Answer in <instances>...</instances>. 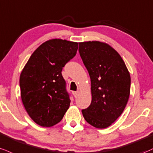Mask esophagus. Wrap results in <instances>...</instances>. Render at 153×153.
Here are the masks:
<instances>
[{
    "instance_id": "34e87169",
    "label": "esophagus",
    "mask_w": 153,
    "mask_h": 153,
    "mask_svg": "<svg viewBox=\"0 0 153 153\" xmlns=\"http://www.w3.org/2000/svg\"><path fill=\"white\" fill-rule=\"evenodd\" d=\"M78 91H73V95H74V97H78Z\"/></svg>"
}]
</instances>
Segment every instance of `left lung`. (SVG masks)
<instances>
[{"mask_svg":"<svg viewBox=\"0 0 153 153\" xmlns=\"http://www.w3.org/2000/svg\"><path fill=\"white\" fill-rule=\"evenodd\" d=\"M79 53L91 81L92 101L82 110L85 120L97 128H106L126 108L130 92V75L119 53L99 41L79 43Z\"/></svg>","mask_w":153,"mask_h":153,"instance_id":"left-lung-1","label":"left lung"}]
</instances>
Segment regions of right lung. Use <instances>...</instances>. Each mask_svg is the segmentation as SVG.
I'll return each mask as SVG.
<instances>
[{
    "mask_svg": "<svg viewBox=\"0 0 153 153\" xmlns=\"http://www.w3.org/2000/svg\"><path fill=\"white\" fill-rule=\"evenodd\" d=\"M78 43L52 39L34 51L20 76L22 102L29 116L43 127L62 119L71 100L62 68L76 55Z\"/></svg>",
    "mask_w": 153,
    "mask_h": 153,
    "instance_id": "obj_1",
    "label": "right lung"
}]
</instances>
